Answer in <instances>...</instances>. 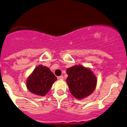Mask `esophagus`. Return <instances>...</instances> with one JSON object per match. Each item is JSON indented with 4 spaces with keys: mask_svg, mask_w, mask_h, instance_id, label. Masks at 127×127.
<instances>
[{
    "mask_svg": "<svg viewBox=\"0 0 127 127\" xmlns=\"http://www.w3.org/2000/svg\"><path fill=\"white\" fill-rule=\"evenodd\" d=\"M58 79H64V76H59V77H58Z\"/></svg>",
    "mask_w": 127,
    "mask_h": 127,
    "instance_id": "esophagus-1",
    "label": "esophagus"
}]
</instances>
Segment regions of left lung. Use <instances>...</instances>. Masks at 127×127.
<instances>
[{"instance_id": "left-lung-1", "label": "left lung", "mask_w": 127, "mask_h": 127, "mask_svg": "<svg viewBox=\"0 0 127 127\" xmlns=\"http://www.w3.org/2000/svg\"><path fill=\"white\" fill-rule=\"evenodd\" d=\"M66 83L73 96L83 99L90 95L96 87L97 80L92 71L82 65H76L66 69Z\"/></svg>"}]
</instances>
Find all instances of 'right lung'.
<instances>
[{
    "mask_svg": "<svg viewBox=\"0 0 127 127\" xmlns=\"http://www.w3.org/2000/svg\"><path fill=\"white\" fill-rule=\"evenodd\" d=\"M56 80V77L48 68L40 65L28 77L27 87L30 92L43 96L51 89Z\"/></svg>",
    "mask_w": 127,
    "mask_h": 127,
    "instance_id": "obj_1",
    "label": "right lung"
}]
</instances>
